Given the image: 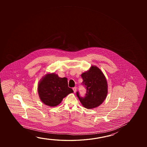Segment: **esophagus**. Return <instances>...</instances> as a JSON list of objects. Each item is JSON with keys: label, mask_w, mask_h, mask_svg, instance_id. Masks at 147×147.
<instances>
[{"label": "esophagus", "mask_w": 147, "mask_h": 147, "mask_svg": "<svg viewBox=\"0 0 147 147\" xmlns=\"http://www.w3.org/2000/svg\"><path fill=\"white\" fill-rule=\"evenodd\" d=\"M76 87H74V88H73V91H74V93H75L76 92Z\"/></svg>", "instance_id": "1"}]
</instances>
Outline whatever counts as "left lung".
<instances>
[{
  "label": "left lung",
  "instance_id": "8db88e82",
  "mask_svg": "<svg viewBox=\"0 0 147 147\" xmlns=\"http://www.w3.org/2000/svg\"><path fill=\"white\" fill-rule=\"evenodd\" d=\"M81 76L83 80L82 84L86 89V93L84 97H82L78 91L77 97L86 108H95L103 102L108 93L106 77L101 70L94 66Z\"/></svg>",
  "mask_w": 147,
  "mask_h": 147
}]
</instances>
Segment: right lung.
Segmentation results:
<instances>
[{
  "instance_id": "right-lung-1",
  "label": "right lung",
  "mask_w": 147,
  "mask_h": 147,
  "mask_svg": "<svg viewBox=\"0 0 147 147\" xmlns=\"http://www.w3.org/2000/svg\"><path fill=\"white\" fill-rule=\"evenodd\" d=\"M38 92L44 104L50 107H55L73 91L68 87L67 78H60L53 73L47 74L43 77L39 84Z\"/></svg>"
}]
</instances>
